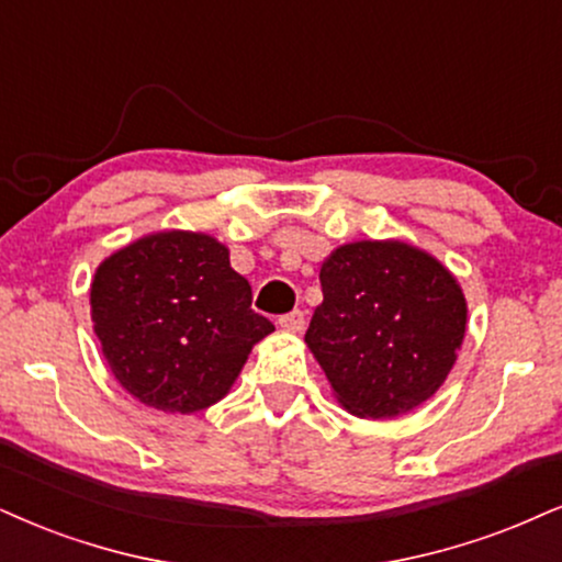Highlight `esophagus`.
Instances as JSON below:
<instances>
[{
  "label": "esophagus",
  "instance_id": "esophagus-1",
  "mask_svg": "<svg viewBox=\"0 0 562 562\" xmlns=\"http://www.w3.org/2000/svg\"><path fill=\"white\" fill-rule=\"evenodd\" d=\"M279 325L283 330H289V334H300V330L304 328V313H302V310H294V313L281 315Z\"/></svg>",
  "mask_w": 562,
  "mask_h": 562
}]
</instances>
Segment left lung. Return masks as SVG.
<instances>
[{
	"mask_svg": "<svg viewBox=\"0 0 562 562\" xmlns=\"http://www.w3.org/2000/svg\"><path fill=\"white\" fill-rule=\"evenodd\" d=\"M321 286L304 341L346 412L391 419L438 391L467 334L442 262L398 239L351 241L323 262Z\"/></svg>",
	"mask_w": 562,
	"mask_h": 562,
	"instance_id": "1",
	"label": "left lung"
}]
</instances>
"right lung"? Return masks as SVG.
Instances as JSON below:
<instances>
[{
    "instance_id": "1",
    "label": "right lung",
    "mask_w": 562,
    "mask_h": 562,
    "mask_svg": "<svg viewBox=\"0 0 562 562\" xmlns=\"http://www.w3.org/2000/svg\"><path fill=\"white\" fill-rule=\"evenodd\" d=\"M90 317L124 391L171 414L224 398L273 330L228 249L200 232H158L116 249L95 268Z\"/></svg>"
}]
</instances>
